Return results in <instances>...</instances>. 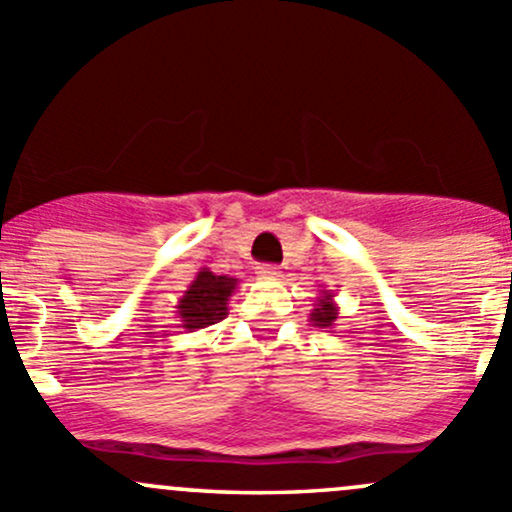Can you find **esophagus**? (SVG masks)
Listing matches in <instances>:
<instances>
[{"label":"esophagus","mask_w":512,"mask_h":512,"mask_svg":"<svg viewBox=\"0 0 512 512\" xmlns=\"http://www.w3.org/2000/svg\"><path fill=\"white\" fill-rule=\"evenodd\" d=\"M257 277H262V279H277V277H279V267H274V265H260V267H257Z\"/></svg>","instance_id":"obj_1"}]
</instances>
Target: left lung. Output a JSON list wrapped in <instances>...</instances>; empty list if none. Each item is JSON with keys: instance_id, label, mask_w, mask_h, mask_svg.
Instances as JSON below:
<instances>
[{"instance_id": "left-lung-1", "label": "left lung", "mask_w": 512, "mask_h": 512, "mask_svg": "<svg viewBox=\"0 0 512 512\" xmlns=\"http://www.w3.org/2000/svg\"><path fill=\"white\" fill-rule=\"evenodd\" d=\"M333 297H336V294H333L331 289H324V292H321V297H316L314 309H311V314H309L311 324L319 326V328H333V326H336L338 304L333 301Z\"/></svg>"}]
</instances>
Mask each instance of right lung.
<instances>
[{
    "label": "right lung",
    "mask_w": 512,
    "mask_h": 512,
    "mask_svg": "<svg viewBox=\"0 0 512 512\" xmlns=\"http://www.w3.org/2000/svg\"><path fill=\"white\" fill-rule=\"evenodd\" d=\"M235 289H238V279L228 274H213L208 267H203L176 304L181 328L196 331V328L223 321L228 316V299L233 297Z\"/></svg>",
    "instance_id": "1"
}]
</instances>
